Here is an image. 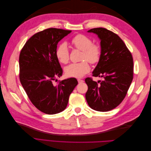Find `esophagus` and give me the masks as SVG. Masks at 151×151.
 Returning <instances> with one entry per match:
<instances>
[{"label":"esophagus","mask_w":151,"mask_h":151,"mask_svg":"<svg viewBox=\"0 0 151 151\" xmlns=\"http://www.w3.org/2000/svg\"><path fill=\"white\" fill-rule=\"evenodd\" d=\"M77 81H78V83H84V81L82 80V79H77Z\"/></svg>","instance_id":"obj_1"}]
</instances>
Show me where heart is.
Segmentation results:
<instances>
[{
  "label": "heart",
  "instance_id": "1",
  "mask_svg": "<svg viewBox=\"0 0 151 151\" xmlns=\"http://www.w3.org/2000/svg\"><path fill=\"white\" fill-rule=\"evenodd\" d=\"M74 46L81 51L82 60H87L91 63H96L100 57V48L97 45L92 44V40L84 35H77L72 40ZM56 56L59 62L67 63L69 60V53L67 44L61 43L56 50ZM90 70V66L86 60L79 63H70L65 68V73L67 77L81 78Z\"/></svg>",
  "mask_w": 151,
  "mask_h": 151
}]
</instances>
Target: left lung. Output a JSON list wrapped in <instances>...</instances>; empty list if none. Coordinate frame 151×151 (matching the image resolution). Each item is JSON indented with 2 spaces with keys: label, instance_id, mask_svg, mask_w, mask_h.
Listing matches in <instances>:
<instances>
[{
  "label": "left lung",
  "instance_id": "8db88e82",
  "mask_svg": "<svg viewBox=\"0 0 151 151\" xmlns=\"http://www.w3.org/2000/svg\"><path fill=\"white\" fill-rule=\"evenodd\" d=\"M88 32L98 36L101 47L93 76L104 79L98 83L89 77L85 79L88 86L86 99L94 110L108 111L118 106L125 97L133 79V58L123 40L113 32L103 28Z\"/></svg>",
  "mask_w": 151,
  "mask_h": 151
}]
</instances>
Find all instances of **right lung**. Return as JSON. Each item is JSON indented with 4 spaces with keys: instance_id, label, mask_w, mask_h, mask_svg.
Returning a JSON list of instances; mask_svg holds the SVG:
<instances>
[{
    "instance_id": "right-lung-1",
    "label": "right lung",
    "mask_w": 151,
    "mask_h": 151,
    "mask_svg": "<svg viewBox=\"0 0 151 151\" xmlns=\"http://www.w3.org/2000/svg\"><path fill=\"white\" fill-rule=\"evenodd\" d=\"M71 31L48 28L38 32L27 41L20 53L21 83L34 106L48 115L64 110L78 84L75 78L53 83L62 75L56 56L58 43Z\"/></svg>"
}]
</instances>
